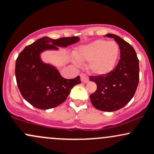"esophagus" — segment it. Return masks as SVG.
<instances>
[{"mask_svg": "<svg viewBox=\"0 0 154 154\" xmlns=\"http://www.w3.org/2000/svg\"><path fill=\"white\" fill-rule=\"evenodd\" d=\"M80 79H81V81L84 82V83H86V82L89 81V79H88V77L85 74H80Z\"/></svg>", "mask_w": 154, "mask_h": 154, "instance_id": "1", "label": "esophagus"}]
</instances>
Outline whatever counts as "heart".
I'll use <instances>...</instances> for the list:
<instances>
[{
  "instance_id": "obj_1",
  "label": "heart",
  "mask_w": 154,
  "mask_h": 154,
  "mask_svg": "<svg viewBox=\"0 0 154 154\" xmlns=\"http://www.w3.org/2000/svg\"><path fill=\"white\" fill-rule=\"evenodd\" d=\"M119 54V47L114 41L97 40L78 48L76 57L80 62H89L88 70L96 76H103L115 67ZM78 66L80 63L74 61Z\"/></svg>"
}]
</instances>
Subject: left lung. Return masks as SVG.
<instances>
[{
    "label": "left lung",
    "instance_id": "left-lung-1",
    "mask_svg": "<svg viewBox=\"0 0 154 154\" xmlns=\"http://www.w3.org/2000/svg\"><path fill=\"white\" fill-rule=\"evenodd\" d=\"M119 45L120 59L113 71L103 76L90 77L97 85L90 95L92 105L100 111H115L123 108L134 96L140 79L139 60L134 48L120 37L107 34Z\"/></svg>",
    "mask_w": 154,
    "mask_h": 154
}]
</instances>
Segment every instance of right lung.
I'll use <instances>...</instances> for the list:
<instances>
[{
    "label": "right lung",
    "mask_w": 154,
    "mask_h": 154,
    "mask_svg": "<svg viewBox=\"0 0 154 154\" xmlns=\"http://www.w3.org/2000/svg\"><path fill=\"white\" fill-rule=\"evenodd\" d=\"M79 40L78 37L57 40L43 37L20 53L15 63L16 80L23 97L32 106L43 110L57 107L67 99L74 85L80 83V76L65 79L56 67L40 58L43 51L67 47Z\"/></svg>",
    "instance_id": "right-lung-1"
}]
</instances>
